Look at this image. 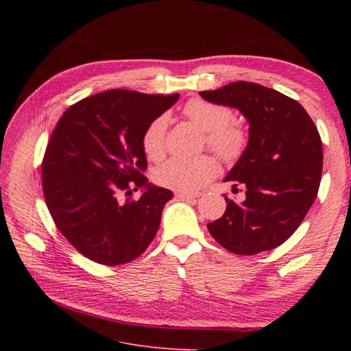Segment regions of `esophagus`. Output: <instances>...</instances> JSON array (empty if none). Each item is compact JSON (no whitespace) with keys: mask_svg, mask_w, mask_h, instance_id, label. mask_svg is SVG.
<instances>
[{"mask_svg":"<svg viewBox=\"0 0 351 351\" xmlns=\"http://www.w3.org/2000/svg\"><path fill=\"white\" fill-rule=\"evenodd\" d=\"M175 196L183 200H195L196 197H199L197 193H188V192H176Z\"/></svg>","mask_w":351,"mask_h":351,"instance_id":"obj_1","label":"esophagus"}]
</instances>
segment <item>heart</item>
Wrapping results in <instances>:
<instances>
[{
    "label": "heart",
    "instance_id": "heart-1",
    "mask_svg": "<svg viewBox=\"0 0 351 351\" xmlns=\"http://www.w3.org/2000/svg\"><path fill=\"white\" fill-rule=\"evenodd\" d=\"M183 115L206 132L208 145L225 160H234L243 154L247 138L242 126L232 123L233 114L229 108L204 99H192L183 108ZM166 129V115L158 117L145 129L142 147L145 155L152 160H159L165 155ZM216 172L217 162L215 158L202 155L192 159L172 158L159 165L154 176L158 185L163 188L195 192L204 188Z\"/></svg>",
    "mask_w": 351,
    "mask_h": 351
}]
</instances>
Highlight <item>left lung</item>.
Listing matches in <instances>:
<instances>
[{
  "label": "left lung",
  "instance_id": "8db88e82",
  "mask_svg": "<svg viewBox=\"0 0 351 351\" xmlns=\"http://www.w3.org/2000/svg\"><path fill=\"white\" fill-rule=\"evenodd\" d=\"M199 95L237 109L249 123L245 151L223 179L243 186L245 199L225 197L223 216L208 223L210 234L236 254L280 246L319 192L323 147L315 122L298 101L254 82L237 81Z\"/></svg>",
  "mask_w": 351,
  "mask_h": 351
}]
</instances>
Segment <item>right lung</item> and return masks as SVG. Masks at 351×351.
Here are the masks:
<instances>
[{
    "instance_id": "right-lung-1",
    "label": "right lung",
    "mask_w": 351,
    "mask_h": 351,
    "mask_svg": "<svg viewBox=\"0 0 351 351\" xmlns=\"http://www.w3.org/2000/svg\"><path fill=\"white\" fill-rule=\"evenodd\" d=\"M178 99L110 89L73 104L55 126L43 162L44 196L55 225L88 259L125 265L154 241L173 193L143 175L142 136ZM131 187H141V197L122 201Z\"/></svg>"
}]
</instances>
